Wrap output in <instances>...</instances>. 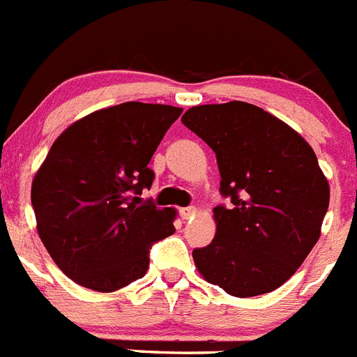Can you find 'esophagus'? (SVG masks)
Masks as SVG:
<instances>
[{
	"mask_svg": "<svg viewBox=\"0 0 357 357\" xmlns=\"http://www.w3.org/2000/svg\"><path fill=\"white\" fill-rule=\"evenodd\" d=\"M179 213H181V218H183V220L194 218L195 213H197V208H195V206H188V208H183Z\"/></svg>",
	"mask_w": 357,
	"mask_h": 357,
	"instance_id": "1",
	"label": "esophagus"
}]
</instances>
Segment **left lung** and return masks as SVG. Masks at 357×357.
<instances>
[{"mask_svg": "<svg viewBox=\"0 0 357 357\" xmlns=\"http://www.w3.org/2000/svg\"><path fill=\"white\" fill-rule=\"evenodd\" d=\"M183 125L215 151L220 192L216 234L194 250L209 284L236 298L284 285L321 238L329 183L314 149L294 128L246 102L190 107Z\"/></svg>", "mask_w": 357, "mask_h": 357, "instance_id": "left-lung-1", "label": "left lung"}]
</instances>
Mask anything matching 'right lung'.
<instances>
[{
    "label": "right lung",
    "mask_w": 357,
    "mask_h": 357,
    "mask_svg": "<svg viewBox=\"0 0 357 357\" xmlns=\"http://www.w3.org/2000/svg\"><path fill=\"white\" fill-rule=\"evenodd\" d=\"M181 107L125 102L77 119L54 141L31 185L36 231L75 284L114 292L142 278L155 241L174 234L176 209L139 195Z\"/></svg>",
    "instance_id": "right-lung-1"
}]
</instances>
